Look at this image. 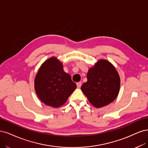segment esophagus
<instances>
[{
  "instance_id": "34e87169",
  "label": "esophagus",
  "mask_w": 148,
  "mask_h": 148,
  "mask_svg": "<svg viewBox=\"0 0 148 148\" xmlns=\"http://www.w3.org/2000/svg\"><path fill=\"white\" fill-rule=\"evenodd\" d=\"M81 85H82V82H79L77 83V88H80Z\"/></svg>"
}]
</instances>
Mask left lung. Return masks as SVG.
Listing matches in <instances>:
<instances>
[{
  "label": "left lung",
  "mask_w": 148,
  "mask_h": 148,
  "mask_svg": "<svg viewBox=\"0 0 148 148\" xmlns=\"http://www.w3.org/2000/svg\"><path fill=\"white\" fill-rule=\"evenodd\" d=\"M87 82L81 90L90 103L101 108L112 102L117 97L121 80L115 68L109 61L101 60L88 70Z\"/></svg>",
  "instance_id": "left-lung-1"
}]
</instances>
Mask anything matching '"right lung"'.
I'll return each instance as SVG.
<instances>
[{
  "instance_id": "obj_1",
  "label": "right lung",
  "mask_w": 148,
  "mask_h": 148,
  "mask_svg": "<svg viewBox=\"0 0 148 148\" xmlns=\"http://www.w3.org/2000/svg\"><path fill=\"white\" fill-rule=\"evenodd\" d=\"M34 87L41 101L54 108L64 104L77 87L71 75L64 73L62 63L55 57L41 66L36 75Z\"/></svg>"
}]
</instances>
